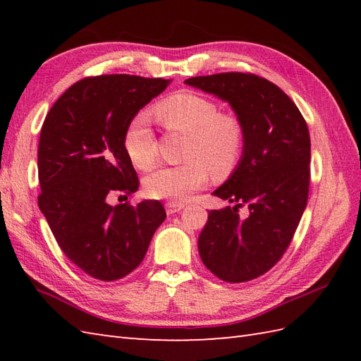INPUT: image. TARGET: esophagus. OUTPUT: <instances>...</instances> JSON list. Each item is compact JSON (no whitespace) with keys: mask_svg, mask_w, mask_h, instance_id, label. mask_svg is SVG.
I'll use <instances>...</instances> for the list:
<instances>
[{"mask_svg":"<svg viewBox=\"0 0 361 361\" xmlns=\"http://www.w3.org/2000/svg\"><path fill=\"white\" fill-rule=\"evenodd\" d=\"M183 208H185V204L178 203V202H167L166 203V212L167 214H175V212H180Z\"/></svg>","mask_w":361,"mask_h":361,"instance_id":"obj_1","label":"esophagus"}]
</instances>
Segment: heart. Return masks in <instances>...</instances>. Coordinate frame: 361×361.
<instances>
[{"mask_svg":"<svg viewBox=\"0 0 361 361\" xmlns=\"http://www.w3.org/2000/svg\"><path fill=\"white\" fill-rule=\"evenodd\" d=\"M157 116L167 130L188 133L178 166H163L145 176V194L152 198L185 202L209 178H225L239 164L245 144V127L233 113H224L211 99L181 91L163 99L155 106ZM124 147L130 161L149 169L158 157L157 137L149 116L137 113L128 122Z\"/></svg>","mask_w":361,"mask_h":361,"instance_id":"obj_1","label":"heart"}]
</instances>
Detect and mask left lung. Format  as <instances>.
Returning a JSON list of instances; mask_svg holds the SVG:
<instances>
[{"instance_id":"obj_1","label":"left lung","mask_w":361,"mask_h":361,"mask_svg":"<svg viewBox=\"0 0 361 361\" xmlns=\"http://www.w3.org/2000/svg\"><path fill=\"white\" fill-rule=\"evenodd\" d=\"M185 83L226 101L245 127L239 164L212 192L234 206L209 211L198 252L221 281L256 279L286 252L307 206V124L279 87L256 74L220 73ZM242 205L249 209L247 218L238 216Z\"/></svg>"}]
</instances>
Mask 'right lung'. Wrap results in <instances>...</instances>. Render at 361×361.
I'll return each mask as SVG.
<instances>
[{"label": "right lung", "mask_w": 361, "mask_h": 361, "mask_svg": "<svg viewBox=\"0 0 361 361\" xmlns=\"http://www.w3.org/2000/svg\"><path fill=\"white\" fill-rule=\"evenodd\" d=\"M169 83L128 74L85 78L46 114L38 142V206L66 257L96 279L132 273L166 219L158 200L111 206L109 198H127L140 188L124 133Z\"/></svg>", "instance_id": "1"}]
</instances>
